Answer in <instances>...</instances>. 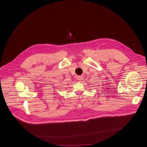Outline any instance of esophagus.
Segmentation results:
<instances>
[{
  "label": "esophagus",
  "mask_w": 147,
  "mask_h": 147,
  "mask_svg": "<svg viewBox=\"0 0 147 147\" xmlns=\"http://www.w3.org/2000/svg\"><path fill=\"white\" fill-rule=\"evenodd\" d=\"M77 80L79 82H80V81H81L83 80V77H82V76H78V77H77Z\"/></svg>",
  "instance_id": "esophagus-1"
}]
</instances>
